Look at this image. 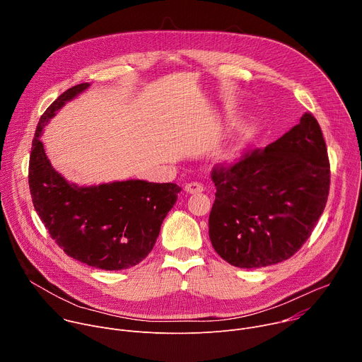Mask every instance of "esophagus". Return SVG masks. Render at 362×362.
Segmentation results:
<instances>
[{
  "mask_svg": "<svg viewBox=\"0 0 362 362\" xmlns=\"http://www.w3.org/2000/svg\"><path fill=\"white\" fill-rule=\"evenodd\" d=\"M185 190L187 193H192V194H196V193H202L203 192V185L197 183V182H190L185 186Z\"/></svg>",
  "mask_w": 362,
  "mask_h": 362,
  "instance_id": "34e87169",
  "label": "esophagus"
}]
</instances>
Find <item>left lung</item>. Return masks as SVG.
Masks as SVG:
<instances>
[{
  "label": "left lung",
  "mask_w": 362,
  "mask_h": 362,
  "mask_svg": "<svg viewBox=\"0 0 362 362\" xmlns=\"http://www.w3.org/2000/svg\"><path fill=\"white\" fill-rule=\"evenodd\" d=\"M214 249L238 268L279 264L311 236L329 193V160L317 119L299 123L265 148L212 172Z\"/></svg>",
  "instance_id": "8db88e82"
}]
</instances>
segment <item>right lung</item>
Wrapping results in <instances>:
<instances>
[{
	"label": "right lung",
	"instance_id": "add662e5",
	"mask_svg": "<svg viewBox=\"0 0 362 362\" xmlns=\"http://www.w3.org/2000/svg\"><path fill=\"white\" fill-rule=\"evenodd\" d=\"M88 86L69 88L40 117L30 154V192L48 233L69 256L93 268L122 271L150 253L180 187L146 180L77 186L51 166L40 139L42 129Z\"/></svg>",
	"mask_w": 362,
	"mask_h": 362
}]
</instances>
